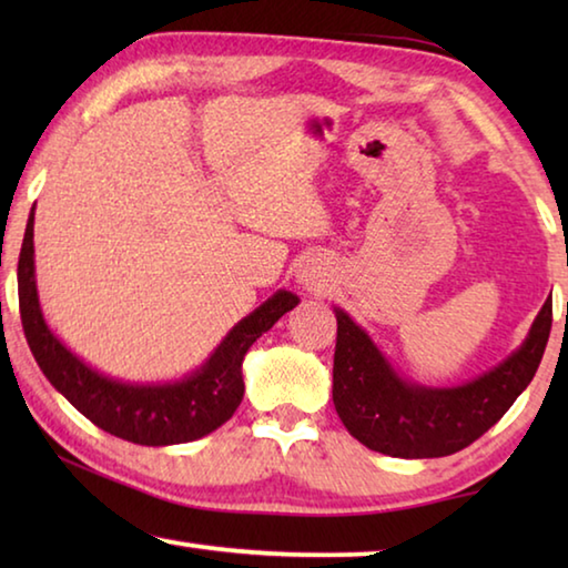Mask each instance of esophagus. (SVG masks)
<instances>
[{
    "label": "esophagus",
    "mask_w": 568,
    "mask_h": 568,
    "mask_svg": "<svg viewBox=\"0 0 568 568\" xmlns=\"http://www.w3.org/2000/svg\"><path fill=\"white\" fill-rule=\"evenodd\" d=\"M297 281H301L307 291H315V293H321V291H325V287H328V283H331V273H328V265H325L321 257H315V261H307L305 265H303V271H301V275H297Z\"/></svg>",
    "instance_id": "obj_1"
}]
</instances>
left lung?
I'll return each instance as SVG.
<instances>
[{"label":"left lung","mask_w":568,"mask_h":568,"mask_svg":"<svg viewBox=\"0 0 568 568\" xmlns=\"http://www.w3.org/2000/svg\"><path fill=\"white\" fill-rule=\"evenodd\" d=\"M333 403L353 438L393 458H440L474 444L514 406L536 376L551 333V301L538 311L521 348L456 388L403 381L371 335L335 307Z\"/></svg>","instance_id":"1"}]
</instances>
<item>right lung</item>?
Returning <instances> with one entry per match:
<instances>
[{"mask_svg":"<svg viewBox=\"0 0 568 568\" xmlns=\"http://www.w3.org/2000/svg\"><path fill=\"white\" fill-rule=\"evenodd\" d=\"M17 283L22 328L47 381L94 426L140 446L187 444L223 426L243 400L247 348L301 303L291 291H277L240 321L192 376L140 386L102 376L47 328L34 281V207L19 250Z\"/></svg>","mask_w":568,"mask_h":568,"instance_id":"right-lung-1","label":"right lung"}]
</instances>
